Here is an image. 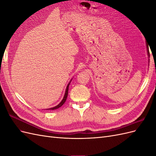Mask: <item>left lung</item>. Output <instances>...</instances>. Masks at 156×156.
<instances>
[{"label":"left lung","mask_w":156,"mask_h":156,"mask_svg":"<svg viewBox=\"0 0 156 156\" xmlns=\"http://www.w3.org/2000/svg\"><path fill=\"white\" fill-rule=\"evenodd\" d=\"M146 48H147V53H148V58H150V53H149V49H148V45H147V44H146ZM149 62H150V59H149Z\"/></svg>","instance_id":"1"}]
</instances>
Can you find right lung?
Instances as JSON below:
<instances>
[{
  "instance_id": "right-lung-1",
  "label": "right lung",
  "mask_w": 156,
  "mask_h": 156,
  "mask_svg": "<svg viewBox=\"0 0 156 156\" xmlns=\"http://www.w3.org/2000/svg\"><path fill=\"white\" fill-rule=\"evenodd\" d=\"M72 79H71V81H69V83H68V84L66 87V91H65V94H64V98L62 99V100L60 101V103H59V104H58L56 106L54 107H52V108H48V109L47 110H55V109H57V108H58L59 107H60L61 106H62V105H64V103H65L66 100L67 99V97H68V89H69V84L71 83V81H72Z\"/></svg>"
}]
</instances>
